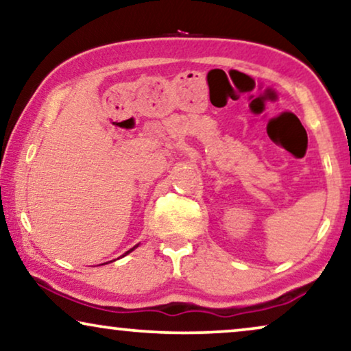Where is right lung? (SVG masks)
Masks as SVG:
<instances>
[{
  "label": "right lung",
  "instance_id": "add662e5",
  "mask_svg": "<svg viewBox=\"0 0 351 351\" xmlns=\"http://www.w3.org/2000/svg\"><path fill=\"white\" fill-rule=\"evenodd\" d=\"M136 247H137V246H134V247H132V249H129V251H128V252H124V254H123V256H121V257H124V256H128V254H129V252H132V251H134V249H136Z\"/></svg>",
  "mask_w": 351,
  "mask_h": 351
}]
</instances>
